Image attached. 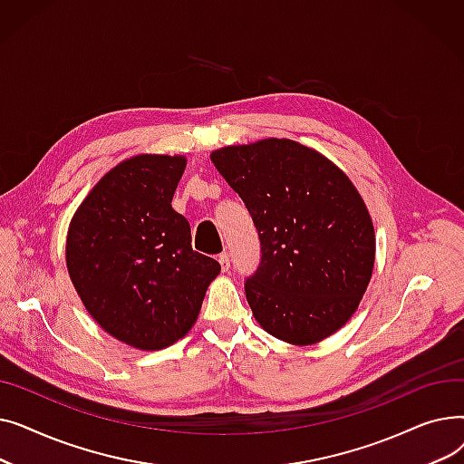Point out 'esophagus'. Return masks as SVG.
<instances>
[{
	"mask_svg": "<svg viewBox=\"0 0 464 464\" xmlns=\"http://www.w3.org/2000/svg\"><path fill=\"white\" fill-rule=\"evenodd\" d=\"M218 261H219V265H222V271L227 273L229 266H231V256L227 252H222L218 256Z\"/></svg>",
	"mask_w": 464,
	"mask_h": 464,
	"instance_id": "1",
	"label": "esophagus"
}]
</instances>
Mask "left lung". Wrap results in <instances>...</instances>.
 <instances>
[{
    "mask_svg": "<svg viewBox=\"0 0 464 464\" xmlns=\"http://www.w3.org/2000/svg\"><path fill=\"white\" fill-rule=\"evenodd\" d=\"M210 158L257 231L259 265L245 291L261 327L301 346L343 327L374 266V227L350 179L289 139L227 146Z\"/></svg>",
    "mask_w": 464,
    "mask_h": 464,
    "instance_id": "obj_1",
    "label": "left lung"
}]
</instances>
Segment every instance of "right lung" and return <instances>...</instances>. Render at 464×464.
Wrapping results in <instances>:
<instances>
[{"instance_id": "add662e5", "label": "right lung", "mask_w": 464, "mask_h": 464, "mask_svg": "<svg viewBox=\"0 0 464 464\" xmlns=\"http://www.w3.org/2000/svg\"><path fill=\"white\" fill-rule=\"evenodd\" d=\"M184 169L180 156L121 161L69 227L67 269L86 310L133 348L161 350L182 338L222 269L191 248L188 219L170 207Z\"/></svg>"}]
</instances>
